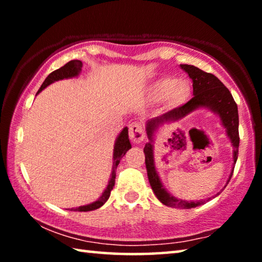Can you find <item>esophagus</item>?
<instances>
[{
	"label": "esophagus",
	"instance_id": "34e87169",
	"mask_svg": "<svg viewBox=\"0 0 262 262\" xmlns=\"http://www.w3.org/2000/svg\"><path fill=\"white\" fill-rule=\"evenodd\" d=\"M145 133L141 123L134 122L129 126V139L133 143H140L143 141Z\"/></svg>",
	"mask_w": 262,
	"mask_h": 262
}]
</instances>
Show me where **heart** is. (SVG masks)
Instances as JSON below:
<instances>
[{"mask_svg":"<svg viewBox=\"0 0 262 262\" xmlns=\"http://www.w3.org/2000/svg\"><path fill=\"white\" fill-rule=\"evenodd\" d=\"M192 96V85L187 79L163 77L157 79L149 89V97L154 100L166 98L170 105L178 107L187 103Z\"/></svg>","mask_w":262,"mask_h":262,"instance_id":"1","label":"heart"}]
</instances>
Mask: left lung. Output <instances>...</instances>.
Instances as JSON below:
<instances>
[{"label":"left lung","mask_w":262,"mask_h":262,"mask_svg":"<svg viewBox=\"0 0 262 262\" xmlns=\"http://www.w3.org/2000/svg\"><path fill=\"white\" fill-rule=\"evenodd\" d=\"M180 68L187 73L189 78L193 82V98L185 105L170 111L161 117H156L150 119L145 125V130L148 135V143L144 145V155H145V166H147L148 178L155 195L161 201L163 205L173 207V208H183V209H190V208L203 205L205 201H186L181 199H177L173 195L167 192L164 187L161 178L155 164V155H154V142L155 135L159 128L166 125V123L179 121L189 115L192 112L200 108L209 110L211 113L220 118V122L223 128H225L228 139L231 142L233 148L232 151V170L229 176V180L231 179L232 172L234 168V164L238 158V147H239V118H238V107L234 103L232 95L230 94L228 88L222 83L215 75L205 73L203 70L190 64H180ZM228 180V183H229Z\"/></svg>","instance_id":"obj_1"}]
</instances>
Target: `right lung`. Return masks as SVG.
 I'll use <instances>...</instances> for the list:
<instances>
[{
    "mask_svg": "<svg viewBox=\"0 0 262 262\" xmlns=\"http://www.w3.org/2000/svg\"><path fill=\"white\" fill-rule=\"evenodd\" d=\"M82 67L83 63L82 61L79 60H72L69 61L68 63H66L63 67H61L59 69L54 70V72L51 73L48 76L46 77L45 81L41 84L40 89H39L37 95L39 92H41L43 89L47 88L48 85H51L52 83H54L56 81H61V79H67V78H74L77 77L79 74L82 72ZM132 148L129 137H128V128L125 127L121 130L120 134L117 136V140H115L114 143V149H113V166H112V172H111L110 176V180L108 184L106 186V188L104 189V192L101 193L100 196L97 199L96 201L89 203V205H84L81 207H77L76 211H91V210H96L100 208L104 203L108 200L110 195H111V190L113 189V186L115 184V171H117V167L120 163V159L125 156L126 152Z\"/></svg>",
    "mask_w": 262,
    "mask_h": 262,
    "instance_id": "right-lung-1",
    "label": "right lung"
}]
</instances>
